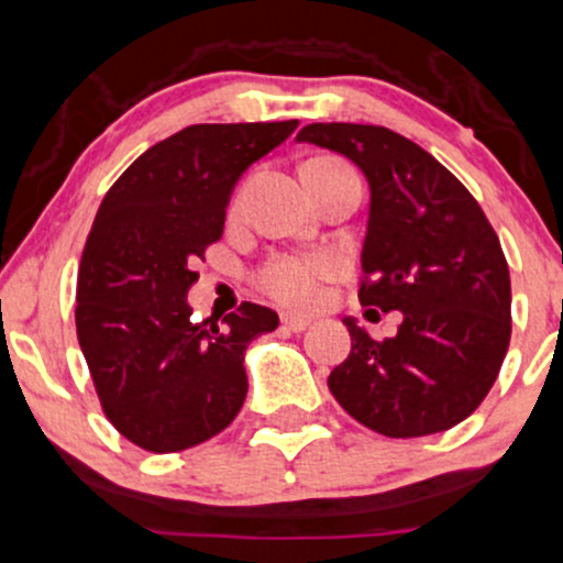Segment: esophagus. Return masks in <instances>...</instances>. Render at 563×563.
<instances>
[{"instance_id":"esophagus-1","label":"esophagus","mask_w":563,"mask_h":563,"mask_svg":"<svg viewBox=\"0 0 563 563\" xmlns=\"http://www.w3.org/2000/svg\"><path fill=\"white\" fill-rule=\"evenodd\" d=\"M283 329L288 331H305L307 327H310V318H301V316H283Z\"/></svg>"}]
</instances>
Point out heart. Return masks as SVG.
Returning <instances> with one entry per match:
<instances>
[{
	"label": "heart",
	"mask_w": 563,
	"mask_h": 563,
	"mask_svg": "<svg viewBox=\"0 0 563 563\" xmlns=\"http://www.w3.org/2000/svg\"><path fill=\"white\" fill-rule=\"evenodd\" d=\"M342 275V258L331 251H283L256 272L258 288L280 305L307 310L323 294V283Z\"/></svg>",
	"instance_id": "heart-1"
}]
</instances>
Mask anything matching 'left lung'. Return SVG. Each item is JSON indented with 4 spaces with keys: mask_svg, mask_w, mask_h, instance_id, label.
Wrapping results in <instances>:
<instances>
[{
    "mask_svg": "<svg viewBox=\"0 0 563 563\" xmlns=\"http://www.w3.org/2000/svg\"><path fill=\"white\" fill-rule=\"evenodd\" d=\"M299 142L342 153L369 183L361 305L399 310L377 342L347 318L351 356L329 390L386 437L453 429L481 407L510 345V269L485 212L431 153L386 126L310 123Z\"/></svg>",
    "mask_w": 563,
    "mask_h": 563,
    "instance_id": "left-lung-1",
    "label": "left lung"
}]
</instances>
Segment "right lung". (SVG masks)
Masks as SVG:
<instances>
[{
  "mask_svg": "<svg viewBox=\"0 0 563 563\" xmlns=\"http://www.w3.org/2000/svg\"><path fill=\"white\" fill-rule=\"evenodd\" d=\"M299 121L197 123L156 142L99 205L78 269L80 351L108 421L151 453L227 429L247 394L245 347L277 312L242 301L223 323L191 321L194 264L221 240L242 173Z\"/></svg>",
  "mask_w": 563,
  "mask_h": 563,
  "instance_id": "add662e5",
  "label": "right lung"
}]
</instances>
